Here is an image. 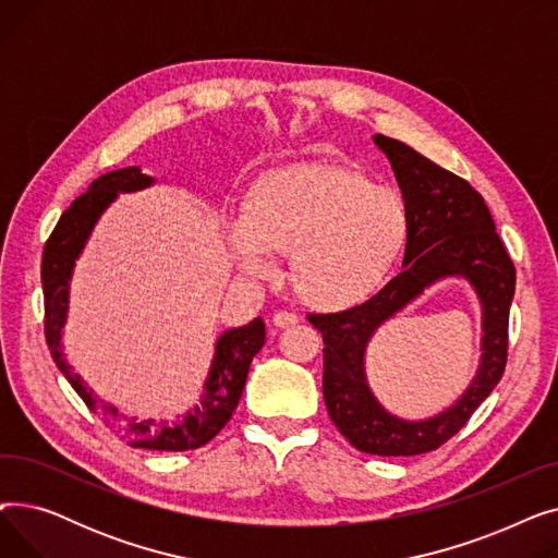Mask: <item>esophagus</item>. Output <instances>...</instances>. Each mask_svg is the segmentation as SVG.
<instances>
[{
	"mask_svg": "<svg viewBox=\"0 0 558 558\" xmlns=\"http://www.w3.org/2000/svg\"><path fill=\"white\" fill-rule=\"evenodd\" d=\"M296 324H299V314H294V312L280 310V312H276V316H274V326H276V328H289V326H296Z\"/></svg>",
	"mask_w": 558,
	"mask_h": 558,
	"instance_id": "34e87169",
	"label": "esophagus"
}]
</instances>
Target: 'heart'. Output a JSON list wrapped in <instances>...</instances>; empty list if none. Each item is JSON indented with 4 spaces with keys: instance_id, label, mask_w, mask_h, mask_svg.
I'll use <instances>...</instances> for the list:
<instances>
[{
    "instance_id": "b5f03b06",
    "label": "heart",
    "mask_w": 558,
    "mask_h": 558,
    "mask_svg": "<svg viewBox=\"0 0 558 558\" xmlns=\"http://www.w3.org/2000/svg\"><path fill=\"white\" fill-rule=\"evenodd\" d=\"M242 274L269 278L274 253H291V278L314 307L345 310L379 289L407 238L398 194L339 165H289L264 173L246 217L226 221Z\"/></svg>"
}]
</instances>
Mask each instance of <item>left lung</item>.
<instances>
[{
  "label": "left lung",
  "instance_id": "1",
  "mask_svg": "<svg viewBox=\"0 0 558 558\" xmlns=\"http://www.w3.org/2000/svg\"><path fill=\"white\" fill-rule=\"evenodd\" d=\"M373 142L389 158L402 192L407 215L402 271L357 307L307 318L324 335V398L337 429L360 452L412 457L444 446L500 383L507 366L515 269L482 194L471 183L400 140L373 135ZM448 277H463L481 301V366L474 383L444 413L407 422L387 413L369 391L365 348L379 325Z\"/></svg>",
  "mask_w": 558,
  "mask_h": 558
}]
</instances>
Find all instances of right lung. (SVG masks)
Here are the masks:
<instances>
[{"label":"right lung","instance_id":"1","mask_svg":"<svg viewBox=\"0 0 558 558\" xmlns=\"http://www.w3.org/2000/svg\"><path fill=\"white\" fill-rule=\"evenodd\" d=\"M154 183V175L142 173L140 167H124L104 173L58 219L43 253L45 337L58 371L68 377V383L81 396L87 409L99 414L101 421L110 429H114L117 436H122L133 448L183 452L196 450L213 441L230 421L234 407H238L242 398L248 366L264 345V337H267L262 318H253L251 324L242 328H230L217 339L213 364L203 383L198 404H194L183 418L173 423H156L154 418L140 421L135 416L122 414L114 404L104 402L85 385V379L74 373L63 355L61 341L70 312L72 274L97 221L117 196L146 190Z\"/></svg>","mask_w":558,"mask_h":558}]
</instances>
